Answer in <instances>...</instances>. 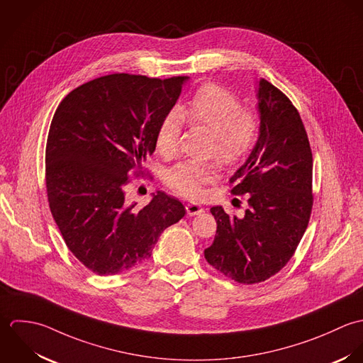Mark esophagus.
<instances>
[{
    "mask_svg": "<svg viewBox=\"0 0 363 363\" xmlns=\"http://www.w3.org/2000/svg\"><path fill=\"white\" fill-rule=\"evenodd\" d=\"M203 212V208L201 205H196V203H188L186 205V213L189 216H196V215H201Z\"/></svg>",
    "mask_w": 363,
    "mask_h": 363,
    "instance_id": "obj_1",
    "label": "esophagus"
}]
</instances>
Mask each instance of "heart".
<instances>
[{
    "instance_id": "obj_1",
    "label": "heart",
    "mask_w": 363,
    "mask_h": 363,
    "mask_svg": "<svg viewBox=\"0 0 363 363\" xmlns=\"http://www.w3.org/2000/svg\"><path fill=\"white\" fill-rule=\"evenodd\" d=\"M182 118L213 133L212 151L227 165L241 162L257 145L259 136L258 116L244 109L237 95L215 84H206L179 112L171 111L161 119L155 132V145L162 155L168 157L177 151ZM218 178V167L215 162L196 161L179 162L169 168L165 177L167 184L186 198H199L203 186L216 182Z\"/></svg>"
}]
</instances>
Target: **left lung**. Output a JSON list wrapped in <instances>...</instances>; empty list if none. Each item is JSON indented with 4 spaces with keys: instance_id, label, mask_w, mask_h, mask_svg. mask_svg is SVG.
<instances>
[{
    "instance_id": "8db88e82",
    "label": "left lung",
    "mask_w": 363,
    "mask_h": 363,
    "mask_svg": "<svg viewBox=\"0 0 363 363\" xmlns=\"http://www.w3.org/2000/svg\"><path fill=\"white\" fill-rule=\"evenodd\" d=\"M259 136L247 161L230 178L231 194H248L244 218L211 209L218 231L206 261L238 284H258L293 257L313 206V155L297 109L261 78L257 91Z\"/></svg>"
}]
</instances>
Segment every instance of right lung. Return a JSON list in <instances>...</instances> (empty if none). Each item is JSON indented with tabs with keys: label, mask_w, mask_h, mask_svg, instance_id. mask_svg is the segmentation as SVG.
<instances>
[{
	"label": "right lung",
	"mask_w": 363,
	"mask_h": 363,
	"mask_svg": "<svg viewBox=\"0 0 363 363\" xmlns=\"http://www.w3.org/2000/svg\"><path fill=\"white\" fill-rule=\"evenodd\" d=\"M188 79L104 75L56 109L46 145L49 206L74 257L98 275L150 258L161 233L185 216L184 205L160 191L142 209L129 205L125 186L154 152L157 128Z\"/></svg>",
	"instance_id": "1"
}]
</instances>
